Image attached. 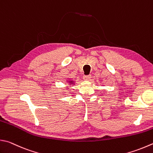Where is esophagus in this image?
<instances>
[{
  "label": "esophagus",
  "instance_id": "34e87169",
  "mask_svg": "<svg viewBox=\"0 0 153 153\" xmlns=\"http://www.w3.org/2000/svg\"><path fill=\"white\" fill-rule=\"evenodd\" d=\"M91 78V74H88V75H84V76H83V79L85 80H90Z\"/></svg>",
  "mask_w": 153,
  "mask_h": 153
}]
</instances>
